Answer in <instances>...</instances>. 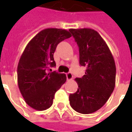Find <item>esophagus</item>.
<instances>
[{
    "label": "esophagus",
    "mask_w": 132,
    "mask_h": 132,
    "mask_svg": "<svg viewBox=\"0 0 132 132\" xmlns=\"http://www.w3.org/2000/svg\"><path fill=\"white\" fill-rule=\"evenodd\" d=\"M66 78H67V80H71L72 78H73V74H72L71 73H66Z\"/></svg>",
    "instance_id": "esophagus-1"
}]
</instances>
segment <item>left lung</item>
I'll list each match as a JSON object with an SVG mask.
<instances>
[{"mask_svg":"<svg viewBox=\"0 0 132 132\" xmlns=\"http://www.w3.org/2000/svg\"><path fill=\"white\" fill-rule=\"evenodd\" d=\"M79 48L80 65L86 74L76 78L78 88L70 94L71 108L81 114H90L102 108L115 86L116 66L110 50L97 31L90 28L70 29Z\"/></svg>","mask_w":132,"mask_h":132,"instance_id":"left-lung-1","label":"left lung"}]
</instances>
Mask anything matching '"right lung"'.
I'll return each mask as SVG.
<instances>
[{"mask_svg": "<svg viewBox=\"0 0 132 132\" xmlns=\"http://www.w3.org/2000/svg\"><path fill=\"white\" fill-rule=\"evenodd\" d=\"M69 31L57 28L42 30L30 41L18 66V83L27 105L42 111L53 104L54 94L66 82L64 73L48 72L56 66L54 53L58 44L71 37Z\"/></svg>", "mask_w": 132, "mask_h": 132, "instance_id": "add662e5", "label": "right lung"}]
</instances>
